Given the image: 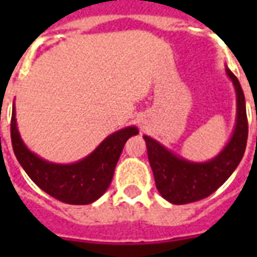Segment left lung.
<instances>
[{
	"mask_svg": "<svg viewBox=\"0 0 257 257\" xmlns=\"http://www.w3.org/2000/svg\"><path fill=\"white\" fill-rule=\"evenodd\" d=\"M226 74L235 89L237 115L231 136L219 154L204 162L190 161L150 136H143L157 190L171 204H190L206 198L231 176L242 160L248 140L245 96L239 81L227 66Z\"/></svg>",
	"mask_w": 257,
	"mask_h": 257,
	"instance_id": "obj_1",
	"label": "left lung"
}]
</instances>
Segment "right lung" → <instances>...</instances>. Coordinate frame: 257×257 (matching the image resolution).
I'll use <instances>...</instances> for the list:
<instances>
[{
  "label": "right lung",
  "mask_w": 257,
  "mask_h": 257,
  "mask_svg": "<svg viewBox=\"0 0 257 257\" xmlns=\"http://www.w3.org/2000/svg\"><path fill=\"white\" fill-rule=\"evenodd\" d=\"M139 134L135 125L108 135L100 145L82 160L71 164H56L44 160L26 146L16 122L15 101L11 119V139L15 156L29 178L47 194L62 202L88 205L106 193L123 146L131 136Z\"/></svg>",
  "instance_id": "1"
}]
</instances>
